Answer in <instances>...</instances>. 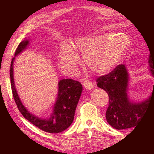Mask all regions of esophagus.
<instances>
[{
    "label": "esophagus",
    "instance_id": "1",
    "mask_svg": "<svg viewBox=\"0 0 154 154\" xmlns=\"http://www.w3.org/2000/svg\"><path fill=\"white\" fill-rule=\"evenodd\" d=\"M82 85L87 90H91L93 87V83L91 82L90 80H88V79H85V80L83 81Z\"/></svg>",
    "mask_w": 154,
    "mask_h": 154
}]
</instances>
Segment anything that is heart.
<instances>
[{"mask_svg": "<svg viewBox=\"0 0 154 154\" xmlns=\"http://www.w3.org/2000/svg\"><path fill=\"white\" fill-rule=\"evenodd\" d=\"M130 40L122 35H92L75 39L71 46L63 45L58 55L61 70L67 75H74L84 55L85 62L92 72L103 75L109 72L119 62L128 50Z\"/></svg>", "mask_w": 154, "mask_h": 154, "instance_id": "b5f03b06", "label": "heart"}]
</instances>
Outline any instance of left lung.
<instances>
[{
  "label": "left lung",
  "instance_id": "8db88e82",
  "mask_svg": "<svg viewBox=\"0 0 154 154\" xmlns=\"http://www.w3.org/2000/svg\"><path fill=\"white\" fill-rule=\"evenodd\" d=\"M150 55L149 66L154 76V57ZM97 86L104 90L109 95V107L106 117L108 123L116 130L135 127L146 113L152 98H154V82L152 95L140 103L129 100L127 89L128 73L124 64H119L109 74L100 76L96 79Z\"/></svg>",
  "mask_w": 154,
  "mask_h": 154
}]
</instances>
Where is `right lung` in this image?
I'll return each mask as SVG.
<instances>
[{
  "instance_id": "obj_1",
  "label": "right lung",
  "mask_w": 154,
  "mask_h": 154,
  "mask_svg": "<svg viewBox=\"0 0 154 154\" xmlns=\"http://www.w3.org/2000/svg\"><path fill=\"white\" fill-rule=\"evenodd\" d=\"M28 44L29 41L27 40L21 42L16 49L14 56H16L22 52ZM14 59L15 57L12 59L11 63V85L14 99L21 114L26 119L30 122V123L45 132L58 133L68 128L74 120L76 108L82 93V86L81 83L72 79H63L60 80L59 82V94L52 115L49 119H40L28 112L19 99L14 82L13 63Z\"/></svg>"
}]
</instances>
